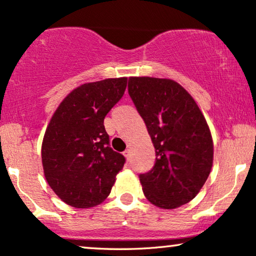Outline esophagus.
Returning a JSON list of instances; mask_svg holds the SVG:
<instances>
[{
    "label": "esophagus",
    "instance_id": "34e87169",
    "mask_svg": "<svg viewBox=\"0 0 256 256\" xmlns=\"http://www.w3.org/2000/svg\"><path fill=\"white\" fill-rule=\"evenodd\" d=\"M122 154H124L125 158H128V156H130V150H125V151L122 152Z\"/></svg>",
    "mask_w": 256,
    "mask_h": 256
}]
</instances>
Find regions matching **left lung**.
Masks as SVG:
<instances>
[{
    "instance_id": "obj_1",
    "label": "left lung",
    "mask_w": 256,
    "mask_h": 256,
    "mask_svg": "<svg viewBox=\"0 0 256 256\" xmlns=\"http://www.w3.org/2000/svg\"><path fill=\"white\" fill-rule=\"evenodd\" d=\"M128 94L156 148V164L140 174L146 199L164 210L196 196L213 166V139L196 102L176 80L130 77Z\"/></svg>"
}]
</instances>
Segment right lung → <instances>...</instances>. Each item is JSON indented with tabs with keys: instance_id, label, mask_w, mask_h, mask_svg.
Segmentation results:
<instances>
[{
	"instance_id": "obj_1",
	"label": "right lung",
	"mask_w": 256,
	"mask_h": 256,
	"mask_svg": "<svg viewBox=\"0 0 256 256\" xmlns=\"http://www.w3.org/2000/svg\"><path fill=\"white\" fill-rule=\"evenodd\" d=\"M126 85L128 77L82 84L60 102L48 124L42 142L44 176L68 205H100L124 166V156L108 146L104 118Z\"/></svg>"
}]
</instances>
